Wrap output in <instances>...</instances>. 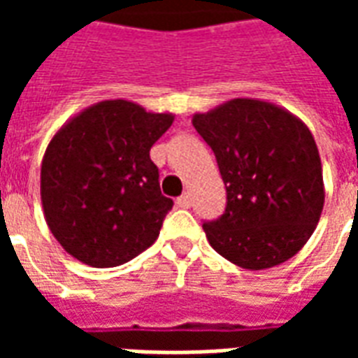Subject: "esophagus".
<instances>
[{
    "instance_id": "obj_1",
    "label": "esophagus",
    "mask_w": 358,
    "mask_h": 358,
    "mask_svg": "<svg viewBox=\"0 0 358 358\" xmlns=\"http://www.w3.org/2000/svg\"><path fill=\"white\" fill-rule=\"evenodd\" d=\"M176 205H178L180 209H187V207L192 205V195H189V194L180 195L178 199H176Z\"/></svg>"
}]
</instances>
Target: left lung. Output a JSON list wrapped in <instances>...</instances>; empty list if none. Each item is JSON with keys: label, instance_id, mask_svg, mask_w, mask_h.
<instances>
[{"label": "left lung", "instance_id": "8db88e82", "mask_svg": "<svg viewBox=\"0 0 358 358\" xmlns=\"http://www.w3.org/2000/svg\"><path fill=\"white\" fill-rule=\"evenodd\" d=\"M192 124L217 157L228 199L224 215L203 224L210 248L248 270L292 259L324 207L322 163L307 124L251 97L195 113Z\"/></svg>", "mask_w": 358, "mask_h": 358}]
</instances>
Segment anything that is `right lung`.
Listing matches in <instances>:
<instances>
[{
	"mask_svg": "<svg viewBox=\"0 0 358 358\" xmlns=\"http://www.w3.org/2000/svg\"><path fill=\"white\" fill-rule=\"evenodd\" d=\"M172 120V113L105 99L55 132L43 155L40 194L45 222L69 255L110 268L153 245L172 199L161 194L149 149Z\"/></svg>",
	"mask_w": 358,
	"mask_h": 358,
	"instance_id": "1",
	"label": "right lung"
}]
</instances>
